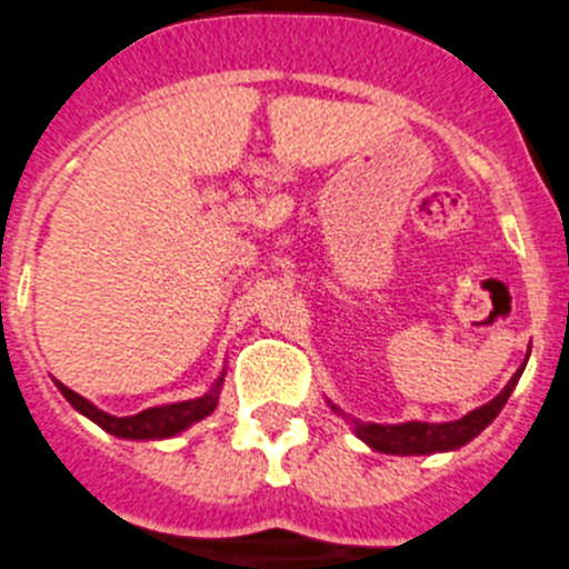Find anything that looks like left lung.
Returning a JSON list of instances; mask_svg holds the SVG:
<instances>
[{
    "label": "left lung",
    "mask_w": 569,
    "mask_h": 569,
    "mask_svg": "<svg viewBox=\"0 0 569 569\" xmlns=\"http://www.w3.org/2000/svg\"><path fill=\"white\" fill-rule=\"evenodd\" d=\"M527 359H523V366H527ZM523 366L512 373V380L503 386V391L495 397V400H489L487 406H480V409L469 411V415H463L460 420H449V423H423V420H409V423H362V420H351L348 415H342V409L333 406L331 400H328V406H331L337 415H342L345 420H351L353 435H357L362 443L371 446L373 451H382V455H406V458H409V455L455 451L460 449V446L469 443V440H475L480 431L492 423L495 417L501 415L509 395L516 391L518 380H521Z\"/></svg>",
    "instance_id": "left-lung-1"
}]
</instances>
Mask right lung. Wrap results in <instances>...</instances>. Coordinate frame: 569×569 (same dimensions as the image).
<instances>
[{
  "label": "right lung",
  "instance_id": "1",
  "mask_svg": "<svg viewBox=\"0 0 569 569\" xmlns=\"http://www.w3.org/2000/svg\"><path fill=\"white\" fill-rule=\"evenodd\" d=\"M224 373L227 368L221 371V377L212 382L210 391L196 397V400L154 406V409H146L132 417H114L109 415V411L97 409L94 402H89L86 397L77 395V391L66 388L62 382H57V388H60V395L74 406V411H80L82 417H89L91 423H97L103 431H109V435L120 437V440H167V437L181 435L189 426H196L198 420H203V417H210L212 411H216L218 395H221V388H224Z\"/></svg>",
  "mask_w": 569,
  "mask_h": 569
}]
</instances>
